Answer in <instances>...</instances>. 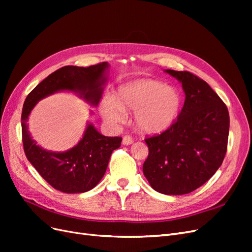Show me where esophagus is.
I'll list each match as a JSON object with an SVG mask.
<instances>
[{
	"label": "esophagus",
	"mask_w": 252,
	"mask_h": 252,
	"mask_svg": "<svg viewBox=\"0 0 252 252\" xmlns=\"http://www.w3.org/2000/svg\"><path fill=\"white\" fill-rule=\"evenodd\" d=\"M124 145H130L133 143V139L131 138L130 135H124L123 136V141H122Z\"/></svg>",
	"instance_id": "34e87169"
}]
</instances>
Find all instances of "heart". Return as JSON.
Listing matches in <instances>:
<instances>
[{"label":"heart","mask_w":252,"mask_h":252,"mask_svg":"<svg viewBox=\"0 0 252 252\" xmlns=\"http://www.w3.org/2000/svg\"><path fill=\"white\" fill-rule=\"evenodd\" d=\"M113 97L102 101V117L111 124L125 118L124 110L134 111V123L139 130L147 134L167 130L177 121L182 108V94L172 86L150 79L128 82L122 85Z\"/></svg>","instance_id":"b5f03b06"}]
</instances>
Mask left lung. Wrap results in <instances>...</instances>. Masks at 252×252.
<instances>
[{"mask_svg":"<svg viewBox=\"0 0 252 252\" xmlns=\"http://www.w3.org/2000/svg\"><path fill=\"white\" fill-rule=\"evenodd\" d=\"M182 83L185 103L174 124L145 139L149 154L143 172L156 191L181 195L205 184L222 165L229 134V112L204 80L167 69Z\"/></svg>","mask_w":252,"mask_h":252,"instance_id":"1","label":"left lung"}]
</instances>
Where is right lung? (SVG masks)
Here are the masks:
<instances>
[{
  "instance_id": "1",
  "label": "right lung",
  "mask_w": 252,
  "mask_h": 252,
  "mask_svg": "<svg viewBox=\"0 0 252 252\" xmlns=\"http://www.w3.org/2000/svg\"><path fill=\"white\" fill-rule=\"evenodd\" d=\"M107 62L89 67L64 66L43 80L24 102L22 111V139L28 161L50 186L65 193H82L94 188L107 169L113 150L121 146L120 136H105L88 124L83 139L65 152L41 148L32 139L27 121L35 104L58 91L78 93L89 104L100 102L107 80Z\"/></svg>"
}]
</instances>
